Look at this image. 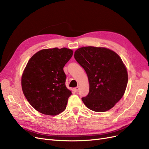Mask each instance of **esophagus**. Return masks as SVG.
I'll return each instance as SVG.
<instances>
[{
  "instance_id": "1",
  "label": "esophagus",
  "mask_w": 149,
  "mask_h": 149,
  "mask_svg": "<svg viewBox=\"0 0 149 149\" xmlns=\"http://www.w3.org/2000/svg\"><path fill=\"white\" fill-rule=\"evenodd\" d=\"M74 91H76V92H77L78 90H79V86H77V87H76V88H74Z\"/></svg>"
}]
</instances>
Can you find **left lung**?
Segmentation results:
<instances>
[{
    "mask_svg": "<svg viewBox=\"0 0 149 149\" xmlns=\"http://www.w3.org/2000/svg\"><path fill=\"white\" fill-rule=\"evenodd\" d=\"M74 56L88 78L89 91L81 98L86 106L98 112L111 109L127 87L128 74L123 60L111 49L91 46L76 49Z\"/></svg>",
    "mask_w": 149,
    "mask_h": 149,
    "instance_id": "1",
    "label": "left lung"
}]
</instances>
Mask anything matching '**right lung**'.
<instances>
[{
    "label": "right lung",
    "mask_w": 149,
    "mask_h": 149,
    "mask_svg": "<svg viewBox=\"0 0 149 149\" xmlns=\"http://www.w3.org/2000/svg\"><path fill=\"white\" fill-rule=\"evenodd\" d=\"M71 49L48 48L31 57L22 76L26 100L42 114L56 116L64 111L71 91L66 87L63 67L73 56Z\"/></svg>",
    "instance_id": "1"
}]
</instances>
